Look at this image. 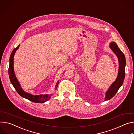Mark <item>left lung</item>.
<instances>
[{
    "instance_id": "left-lung-1",
    "label": "left lung",
    "mask_w": 134,
    "mask_h": 134,
    "mask_svg": "<svg viewBox=\"0 0 134 134\" xmlns=\"http://www.w3.org/2000/svg\"><path fill=\"white\" fill-rule=\"evenodd\" d=\"M109 46L118 57L119 61V70L115 81L112 83L105 93L104 101L111 99L114 96L119 88L122 85L125 77L126 58L124 54L120 50L115 42H112L109 44Z\"/></svg>"
}]
</instances>
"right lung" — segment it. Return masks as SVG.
<instances>
[{"label":"right lung","instance_id":"right-lung-1","mask_svg":"<svg viewBox=\"0 0 134 134\" xmlns=\"http://www.w3.org/2000/svg\"><path fill=\"white\" fill-rule=\"evenodd\" d=\"M20 44L19 45V46L15 48L13 50V51L12 52L10 58H9V68H8V75L9 77V80L12 83V84L13 85V86L15 88V89L16 90L18 93L23 98H25L26 99H27L29 100L30 101H31L34 103H43L47 100H49L51 96V94H40V95H33L31 93L26 92V91H24L23 89L22 88L21 85L18 80L15 74V72L14 70V54L17 51V50L19 48ZM59 81H58L57 82V84L55 85V90H56L58 88V84H59Z\"/></svg>","mask_w":134,"mask_h":134}]
</instances>
